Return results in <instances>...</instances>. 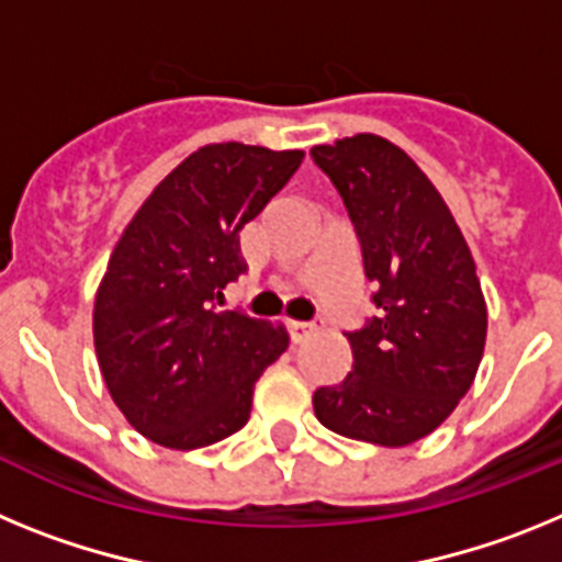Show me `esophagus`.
<instances>
[{
    "label": "esophagus",
    "mask_w": 562,
    "mask_h": 562,
    "mask_svg": "<svg viewBox=\"0 0 562 562\" xmlns=\"http://www.w3.org/2000/svg\"><path fill=\"white\" fill-rule=\"evenodd\" d=\"M321 329V324H297V321H290V331H292V340L295 342H304L306 337L315 335Z\"/></svg>",
    "instance_id": "obj_1"
}]
</instances>
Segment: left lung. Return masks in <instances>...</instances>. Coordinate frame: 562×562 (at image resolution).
Segmentation results:
<instances>
[{
	"label": "left lung",
	"instance_id": "8db88e82",
	"mask_svg": "<svg viewBox=\"0 0 562 562\" xmlns=\"http://www.w3.org/2000/svg\"><path fill=\"white\" fill-rule=\"evenodd\" d=\"M312 160L349 211L376 306L346 331L355 366L315 391V416L349 439L405 448L453 414L479 371L486 304L473 252L434 182L380 134L315 146Z\"/></svg>",
	"mask_w": 562,
	"mask_h": 562
}]
</instances>
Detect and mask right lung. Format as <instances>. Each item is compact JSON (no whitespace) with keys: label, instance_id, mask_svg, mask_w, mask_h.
I'll list each match as a JSON object with an SVG mask.
<instances>
[{"label":"right lung","instance_id":"1","mask_svg":"<svg viewBox=\"0 0 562 562\" xmlns=\"http://www.w3.org/2000/svg\"><path fill=\"white\" fill-rule=\"evenodd\" d=\"M304 151L211 143L148 193L114 245L92 335L103 382L137 434L196 450L250 419L252 389L284 355V326L222 312L247 270L238 231L290 182Z\"/></svg>","mask_w":562,"mask_h":562}]
</instances>
